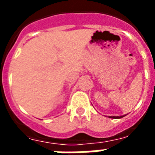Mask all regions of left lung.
<instances>
[{
    "mask_svg": "<svg viewBox=\"0 0 155 155\" xmlns=\"http://www.w3.org/2000/svg\"><path fill=\"white\" fill-rule=\"evenodd\" d=\"M124 115H123V116H109V118H112V119H120V118H122V117H124Z\"/></svg>",
    "mask_w": 155,
    "mask_h": 155,
    "instance_id": "1",
    "label": "left lung"
}]
</instances>
